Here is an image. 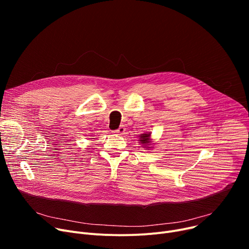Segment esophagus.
I'll list each match as a JSON object with an SVG mask.
<instances>
[{
  "label": "esophagus",
  "mask_w": 249,
  "mask_h": 249,
  "mask_svg": "<svg viewBox=\"0 0 249 249\" xmlns=\"http://www.w3.org/2000/svg\"><path fill=\"white\" fill-rule=\"evenodd\" d=\"M125 131H126V128H125L124 126H120L117 130H115L114 133L119 134V135H124V134H125Z\"/></svg>",
  "instance_id": "34e87169"
}]
</instances>
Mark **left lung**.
<instances>
[{"mask_svg":"<svg viewBox=\"0 0 249 249\" xmlns=\"http://www.w3.org/2000/svg\"><path fill=\"white\" fill-rule=\"evenodd\" d=\"M139 141H140L141 144H143L145 147L149 148V147H148V146L150 145L149 143L151 142V141H150V132H146V133L140 134V136H139Z\"/></svg>","mask_w":249,"mask_h":249,"instance_id":"1","label":"left lung"}]
</instances>
